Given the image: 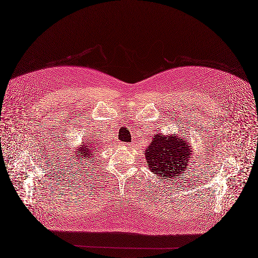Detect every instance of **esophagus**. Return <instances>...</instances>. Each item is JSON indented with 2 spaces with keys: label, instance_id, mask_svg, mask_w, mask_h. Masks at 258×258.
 <instances>
[{
  "label": "esophagus",
  "instance_id": "1",
  "mask_svg": "<svg viewBox=\"0 0 258 258\" xmlns=\"http://www.w3.org/2000/svg\"><path fill=\"white\" fill-rule=\"evenodd\" d=\"M120 145H121L122 147H126V148H130V147L132 146L131 144H128V143H121Z\"/></svg>",
  "mask_w": 258,
  "mask_h": 258
}]
</instances>
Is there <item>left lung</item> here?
<instances>
[{"instance_id": "obj_1", "label": "left lung", "mask_w": 258, "mask_h": 258, "mask_svg": "<svg viewBox=\"0 0 258 258\" xmlns=\"http://www.w3.org/2000/svg\"><path fill=\"white\" fill-rule=\"evenodd\" d=\"M149 170L167 181L183 176L192 163L193 151L182 134H153L151 143L144 152Z\"/></svg>"}]
</instances>
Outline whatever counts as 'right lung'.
I'll list each match as a JSON object with an SVG mask.
<instances>
[{
    "mask_svg": "<svg viewBox=\"0 0 258 258\" xmlns=\"http://www.w3.org/2000/svg\"><path fill=\"white\" fill-rule=\"evenodd\" d=\"M99 149H100L99 143L94 142V140L92 139H86L80 146L77 147L75 151H73L75 154L71 155L73 165L79 166V165H84V163L86 164L93 163L94 159L96 158V156H94L95 151Z\"/></svg>",
    "mask_w": 258,
    "mask_h": 258,
    "instance_id": "right-lung-1",
    "label": "right lung"
}]
</instances>
